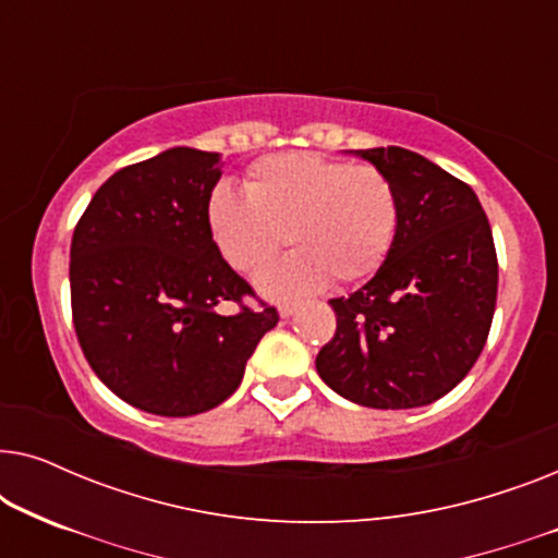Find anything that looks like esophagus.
Masks as SVG:
<instances>
[{
    "label": "esophagus",
    "mask_w": 558,
    "mask_h": 558,
    "mask_svg": "<svg viewBox=\"0 0 558 558\" xmlns=\"http://www.w3.org/2000/svg\"><path fill=\"white\" fill-rule=\"evenodd\" d=\"M294 310H296V304H292V302H281L279 304V315L281 317H292Z\"/></svg>",
    "instance_id": "obj_1"
}]
</instances>
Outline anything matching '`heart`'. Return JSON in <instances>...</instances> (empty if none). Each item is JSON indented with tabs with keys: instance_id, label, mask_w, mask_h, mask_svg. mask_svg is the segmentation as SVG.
<instances>
[{
	"instance_id": "heart-1",
	"label": "heart",
	"mask_w": 558,
	"mask_h": 558,
	"mask_svg": "<svg viewBox=\"0 0 558 558\" xmlns=\"http://www.w3.org/2000/svg\"><path fill=\"white\" fill-rule=\"evenodd\" d=\"M210 239L241 274L264 269L289 241L296 251L258 277L274 300L317 292L327 279L353 284L378 271L399 228L391 180L310 151L248 167L243 195L218 185L205 205Z\"/></svg>"
}]
</instances>
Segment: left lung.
<instances>
[{
  "label": "left lung",
  "instance_id": "left-lung-1",
  "mask_svg": "<svg viewBox=\"0 0 558 558\" xmlns=\"http://www.w3.org/2000/svg\"><path fill=\"white\" fill-rule=\"evenodd\" d=\"M384 172L399 228L368 284L330 300L338 330L317 373L368 409L441 399L483 353L498 300V256L475 190L403 147L355 149Z\"/></svg>",
  "mask_w": 558,
  "mask_h": 558
}]
</instances>
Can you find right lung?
Wrapping results in <instances>:
<instances>
[{"label": "right lung", "instance_id": "right-lung-1", "mask_svg": "<svg viewBox=\"0 0 558 558\" xmlns=\"http://www.w3.org/2000/svg\"><path fill=\"white\" fill-rule=\"evenodd\" d=\"M218 151L174 147L113 172L73 231L71 307L81 350L121 401L157 416L216 409L279 323L210 239Z\"/></svg>", "mask_w": 558, "mask_h": 558}]
</instances>
